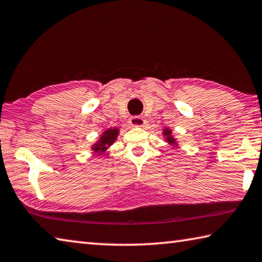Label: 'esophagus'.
I'll return each instance as SVG.
<instances>
[{
	"mask_svg": "<svg viewBox=\"0 0 262 262\" xmlns=\"http://www.w3.org/2000/svg\"><path fill=\"white\" fill-rule=\"evenodd\" d=\"M128 123L134 126H143L146 123V121H145V118L141 116H132L130 118V121H128Z\"/></svg>",
	"mask_w": 262,
	"mask_h": 262,
	"instance_id": "esophagus-1",
	"label": "esophagus"
}]
</instances>
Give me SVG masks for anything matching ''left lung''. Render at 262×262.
I'll list each match as a JSON object with an SVG mask.
<instances>
[{
  "label": "left lung",
  "mask_w": 262,
  "mask_h": 262,
  "mask_svg": "<svg viewBox=\"0 0 262 262\" xmlns=\"http://www.w3.org/2000/svg\"><path fill=\"white\" fill-rule=\"evenodd\" d=\"M170 134L171 132L169 131V130H164V136H167V140L169 141V143H171V144H173L175 143V139L173 138H171V136H170Z\"/></svg>",
  "instance_id": "1"
}]
</instances>
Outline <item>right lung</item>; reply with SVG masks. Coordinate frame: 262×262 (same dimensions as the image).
<instances>
[{
	"mask_svg": "<svg viewBox=\"0 0 262 262\" xmlns=\"http://www.w3.org/2000/svg\"><path fill=\"white\" fill-rule=\"evenodd\" d=\"M117 137V128H114V130H107L101 137L100 143L94 146V150L98 153H102L107 149V145H110L113 141L116 139Z\"/></svg>",
	"mask_w": 262,
	"mask_h": 262,
	"instance_id": "obj_1",
	"label": "right lung"
}]
</instances>
